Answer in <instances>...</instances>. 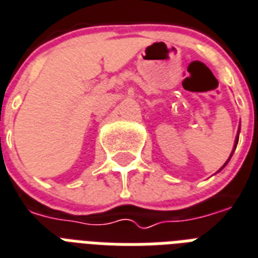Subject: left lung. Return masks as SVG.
<instances>
[{"label": "left lung", "instance_id": "1", "mask_svg": "<svg viewBox=\"0 0 258 258\" xmlns=\"http://www.w3.org/2000/svg\"><path fill=\"white\" fill-rule=\"evenodd\" d=\"M237 142H238V137H237Z\"/></svg>", "mask_w": 258, "mask_h": 258}]
</instances>
